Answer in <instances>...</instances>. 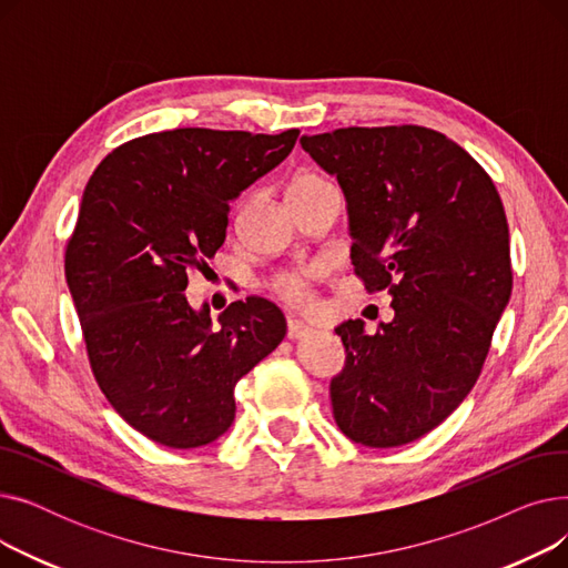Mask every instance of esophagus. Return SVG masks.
Returning a JSON list of instances; mask_svg holds the SVG:
<instances>
[{
  "mask_svg": "<svg viewBox=\"0 0 568 568\" xmlns=\"http://www.w3.org/2000/svg\"><path fill=\"white\" fill-rule=\"evenodd\" d=\"M311 326L306 324V322H302V320H290L287 322V338L290 341H300V338H306V336H311Z\"/></svg>",
  "mask_w": 568,
  "mask_h": 568,
  "instance_id": "obj_1",
  "label": "esophagus"
}]
</instances>
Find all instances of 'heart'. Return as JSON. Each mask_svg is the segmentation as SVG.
Here are the masks:
<instances>
[{"label":"heart","instance_id":"b5f03b06","mask_svg":"<svg viewBox=\"0 0 568 568\" xmlns=\"http://www.w3.org/2000/svg\"><path fill=\"white\" fill-rule=\"evenodd\" d=\"M326 184L322 176L317 174H311V172H304L300 176H294V182L290 186V193H296V191H306V189H315V186H322ZM281 292L285 296H290V300H302L304 296V287H306V278L302 274H292V276H285L281 281Z\"/></svg>","mask_w":568,"mask_h":568}]
</instances>
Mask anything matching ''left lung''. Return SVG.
Masks as SVG:
<instances>
[{"instance_id": "left-lung-1", "label": "left lung", "mask_w": 568, "mask_h": 568, "mask_svg": "<svg viewBox=\"0 0 568 568\" xmlns=\"http://www.w3.org/2000/svg\"><path fill=\"white\" fill-rule=\"evenodd\" d=\"M302 146L338 179L354 272L394 306L375 336L364 320L336 326L345 366L329 384L334 419L371 449L409 444L471 392L509 304L499 193L463 146L424 126H352Z\"/></svg>"}]
</instances>
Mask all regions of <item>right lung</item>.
<instances>
[{"label":"right lung","instance_id":"add662e5","mask_svg":"<svg viewBox=\"0 0 568 568\" xmlns=\"http://www.w3.org/2000/svg\"><path fill=\"white\" fill-rule=\"evenodd\" d=\"M300 138L212 129L142 135L97 168L67 246V283L89 364L122 419L170 449L216 442L234 422V384L283 341L262 296L219 322L186 300L189 274L225 242L230 202L281 165Z\"/></svg>","mask_w":568,"mask_h":568}]
</instances>
